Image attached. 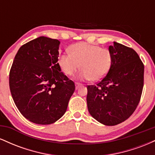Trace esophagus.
<instances>
[{
	"mask_svg": "<svg viewBox=\"0 0 155 155\" xmlns=\"http://www.w3.org/2000/svg\"><path fill=\"white\" fill-rule=\"evenodd\" d=\"M75 84H76V90H78V89L79 88V87H81V85H82V84H81L78 83V82H76Z\"/></svg>",
	"mask_w": 155,
	"mask_h": 155,
	"instance_id": "esophagus-1",
	"label": "esophagus"
}]
</instances>
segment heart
Segmentation results:
<instances>
[{
	"label": "heart",
	"instance_id": "1",
	"mask_svg": "<svg viewBox=\"0 0 155 155\" xmlns=\"http://www.w3.org/2000/svg\"><path fill=\"white\" fill-rule=\"evenodd\" d=\"M58 63L65 75H72L80 68V79L99 81L109 72L113 56L106 48L81 42L71 46L70 53L60 54Z\"/></svg>",
	"mask_w": 155,
	"mask_h": 155
}]
</instances>
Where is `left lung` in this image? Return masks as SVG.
I'll return each mask as SVG.
<instances>
[{
	"mask_svg": "<svg viewBox=\"0 0 155 155\" xmlns=\"http://www.w3.org/2000/svg\"><path fill=\"white\" fill-rule=\"evenodd\" d=\"M113 63L109 72L95 85H88L87 103L91 116L114 126L133 114L141 97L144 65L132 48L114 42L109 46Z\"/></svg>",
	"mask_w": 155,
	"mask_h": 155,
	"instance_id": "left-lung-1",
	"label": "left lung"
}]
</instances>
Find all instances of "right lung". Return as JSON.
Here are the masks:
<instances>
[{
    "label": "right lung",
    "instance_id": "right-lung-1",
    "mask_svg": "<svg viewBox=\"0 0 155 155\" xmlns=\"http://www.w3.org/2000/svg\"><path fill=\"white\" fill-rule=\"evenodd\" d=\"M60 42L41 36L19 48L9 72L15 104L27 120L50 124L65 113L75 84L58 65Z\"/></svg>",
    "mask_w": 155,
    "mask_h": 155
}]
</instances>
